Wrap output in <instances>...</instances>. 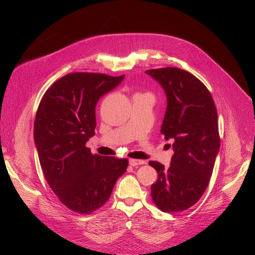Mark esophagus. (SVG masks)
<instances>
[{
  "label": "esophagus",
  "mask_w": 255,
  "mask_h": 255,
  "mask_svg": "<svg viewBox=\"0 0 255 255\" xmlns=\"http://www.w3.org/2000/svg\"><path fill=\"white\" fill-rule=\"evenodd\" d=\"M128 162H129V165L132 167L137 166V165H142L145 163L143 160H137V159H129Z\"/></svg>",
  "instance_id": "esophagus-1"
}]
</instances>
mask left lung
Masks as SVG:
<instances>
[{
	"instance_id": "1",
	"label": "left lung",
	"mask_w": 255,
	"mask_h": 255,
	"mask_svg": "<svg viewBox=\"0 0 255 255\" xmlns=\"http://www.w3.org/2000/svg\"><path fill=\"white\" fill-rule=\"evenodd\" d=\"M163 87L167 109L161 127L175 151L169 168L149 165L158 173L151 196L163 212H180L194 205L212 176L220 149L218 115L207 87L193 74L179 68L146 71Z\"/></svg>"
}]
</instances>
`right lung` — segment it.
Returning <instances> with one entry per match:
<instances>
[{
	"label": "right lung",
	"instance_id": "1",
	"mask_svg": "<svg viewBox=\"0 0 255 255\" xmlns=\"http://www.w3.org/2000/svg\"><path fill=\"white\" fill-rule=\"evenodd\" d=\"M125 75L69 73L43 95L34 122V141L45 179L69 209L89 214L109 199L128 159L93 155L85 144L95 134V107Z\"/></svg>",
	"mask_w": 255,
	"mask_h": 255
}]
</instances>
